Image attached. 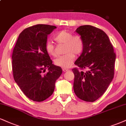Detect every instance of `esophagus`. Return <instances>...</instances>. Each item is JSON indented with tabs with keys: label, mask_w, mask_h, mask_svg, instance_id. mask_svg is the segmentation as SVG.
<instances>
[{
	"label": "esophagus",
	"mask_w": 126,
	"mask_h": 126,
	"mask_svg": "<svg viewBox=\"0 0 126 126\" xmlns=\"http://www.w3.org/2000/svg\"><path fill=\"white\" fill-rule=\"evenodd\" d=\"M69 70L68 69H66V68H63V71L64 72H67V71H69Z\"/></svg>",
	"instance_id": "obj_1"
}]
</instances>
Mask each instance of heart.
<instances>
[{"instance_id":"b5f03b06","label":"heart","mask_w":126,"mask_h":126,"mask_svg":"<svg viewBox=\"0 0 126 126\" xmlns=\"http://www.w3.org/2000/svg\"><path fill=\"white\" fill-rule=\"evenodd\" d=\"M54 40L59 44L64 45V55L57 57L54 60V64L57 66L67 68L70 66L75 60V54L80 55L84 50V42L78 35L73 36L67 30H62L54 36ZM47 53L51 56L57 55L54 45L50 42H47L45 45Z\"/></svg>"}]
</instances>
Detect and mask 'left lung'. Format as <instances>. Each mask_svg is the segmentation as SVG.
Segmentation results:
<instances>
[{
  "instance_id": "1",
  "label": "left lung",
  "mask_w": 126,
  "mask_h": 126,
  "mask_svg": "<svg viewBox=\"0 0 126 126\" xmlns=\"http://www.w3.org/2000/svg\"><path fill=\"white\" fill-rule=\"evenodd\" d=\"M84 42V50L72 69L75 75L73 89L81 100L93 102L103 94L114 75L116 54L108 36L104 31L90 25L76 30Z\"/></svg>"
}]
</instances>
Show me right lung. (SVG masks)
<instances>
[{"label":"right lung","mask_w":126,"mask_h":126,"mask_svg":"<svg viewBox=\"0 0 126 126\" xmlns=\"http://www.w3.org/2000/svg\"><path fill=\"white\" fill-rule=\"evenodd\" d=\"M56 28L54 26L37 25L25 29L13 48V78L23 93L33 101L40 102L49 97L62 73V68L52 64L45 50L47 35Z\"/></svg>","instance_id":"obj_1"}]
</instances>
